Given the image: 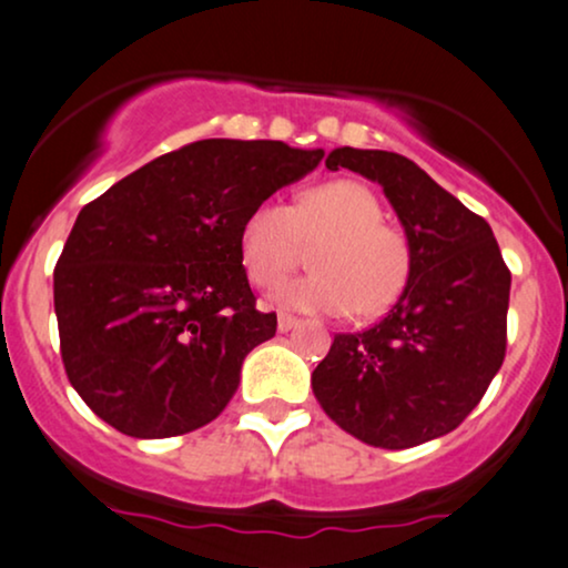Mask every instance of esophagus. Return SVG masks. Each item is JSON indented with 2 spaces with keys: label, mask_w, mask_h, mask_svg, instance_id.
<instances>
[{
  "label": "esophagus",
  "mask_w": 568,
  "mask_h": 568,
  "mask_svg": "<svg viewBox=\"0 0 568 568\" xmlns=\"http://www.w3.org/2000/svg\"><path fill=\"white\" fill-rule=\"evenodd\" d=\"M298 322H301V320L291 317V314H280V317H277V329H280V333H288V329L296 327Z\"/></svg>",
  "instance_id": "obj_1"
}]
</instances>
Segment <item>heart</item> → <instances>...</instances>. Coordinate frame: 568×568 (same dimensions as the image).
<instances>
[{
  "label": "heart",
  "instance_id": "b5f03b06",
  "mask_svg": "<svg viewBox=\"0 0 568 568\" xmlns=\"http://www.w3.org/2000/svg\"><path fill=\"white\" fill-rule=\"evenodd\" d=\"M314 246L304 277L272 288L280 308L312 314L354 312L377 317L406 291L414 270V243L404 227L385 222L377 193L358 181H327L301 191L291 206L264 201L243 220L241 262L254 285L288 275Z\"/></svg>",
  "mask_w": 568,
  "mask_h": 568
}]
</instances>
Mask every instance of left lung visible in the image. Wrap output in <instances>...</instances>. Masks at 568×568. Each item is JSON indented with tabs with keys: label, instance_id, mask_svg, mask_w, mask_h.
Returning <instances> with one entry per match:
<instances>
[{
	"label": "left lung",
	"instance_id": "1",
	"mask_svg": "<svg viewBox=\"0 0 568 568\" xmlns=\"http://www.w3.org/2000/svg\"><path fill=\"white\" fill-rule=\"evenodd\" d=\"M325 164L383 185L414 270L375 327L335 335L312 372L314 396L358 440L414 448L462 425L498 375L511 272L490 225L406 156L341 146Z\"/></svg>",
	"mask_w": 568,
	"mask_h": 568
}]
</instances>
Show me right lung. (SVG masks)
<instances>
[{
	"label": "right lung",
	"instance_id": "right-lung-1",
	"mask_svg": "<svg viewBox=\"0 0 568 568\" xmlns=\"http://www.w3.org/2000/svg\"><path fill=\"white\" fill-rule=\"evenodd\" d=\"M322 156L206 139L83 206L54 267V314L70 385L99 419L154 440L227 406L243 358L277 329L251 293L241 225Z\"/></svg>",
	"mask_w": 568,
	"mask_h": 568
}]
</instances>
